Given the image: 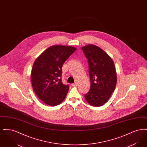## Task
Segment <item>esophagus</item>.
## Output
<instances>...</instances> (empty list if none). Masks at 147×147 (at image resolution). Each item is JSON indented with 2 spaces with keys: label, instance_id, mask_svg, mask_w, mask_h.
<instances>
[{
  "label": "esophagus",
  "instance_id": "esophagus-1",
  "mask_svg": "<svg viewBox=\"0 0 147 147\" xmlns=\"http://www.w3.org/2000/svg\"><path fill=\"white\" fill-rule=\"evenodd\" d=\"M77 83H73V84H71V86H77Z\"/></svg>",
  "mask_w": 147,
  "mask_h": 147
}]
</instances>
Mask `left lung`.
Wrapping results in <instances>:
<instances>
[{
	"instance_id": "1",
	"label": "left lung",
	"mask_w": 147,
	"mask_h": 147,
	"mask_svg": "<svg viewBox=\"0 0 147 147\" xmlns=\"http://www.w3.org/2000/svg\"><path fill=\"white\" fill-rule=\"evenodd\" d=\"M88 59L90 89L85 95L90 105L102 106L108 101L115 90L117 76L112 58L103 49L93 45L82 48Z\"/></svg>"
}]
</instances>
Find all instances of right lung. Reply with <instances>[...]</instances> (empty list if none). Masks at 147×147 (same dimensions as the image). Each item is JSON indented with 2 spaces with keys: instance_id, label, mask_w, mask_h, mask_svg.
Wrapping results in <instances>:
<instances>
[{
  "instance_id": "right-lung-1",
  "label": "right lung",
  "mask_w": 147,
  "mask_h": 147,
  "mask_svg": "<svg viewBox=\"0 0 147 147\" xmlns=\"http://www.w3.org/2000/svg\"><path fill=\"white\" fill-rule=\"evenodd\" d=\"M76 48L67 46H52L46 49L33 64L31 83L35 94L49 106L61 104L66 97L69 86L62 83V68Z\"/></svg>"
}]
</instances>
